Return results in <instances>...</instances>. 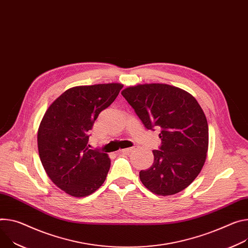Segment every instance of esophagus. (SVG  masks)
<instances>
[{
    "label": "esophagus",
    "mask_w": 248,
    "mask_h": 248,
    "mask_svg": "<svg viewBox=\"0 0 248 248\" xmlns=\"http://www.w3.org/2000/svg\"><path fill=\"white\" fill-rule=\"evenodd\" d=\"M131 150H132L131 148H124V149H121L120 152L123 153V154H127V153H129Z\"/></svg>",
    "instance_id": "1"
}]
</instances>
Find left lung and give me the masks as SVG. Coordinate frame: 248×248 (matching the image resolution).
Listing matches in <instances>:
<instances>
[{"mask_svg":"<svg viewBox=\"0 0 248 248\" xmlns=\"http://www.w3.org/2000/svg\"><path fill=\"white\" fill-rule=\"evenodd\" d=\"M122 95L147 129L161 128V146L152 151L153 164L140 172V181L159 196L183 191L207 158L209 127L204 110L191 94L167 84L130 86Z\"/></svg>","mask_w":248,"mask_h":248,"instance_id":"left-lung-1","label":"left lung"}]
</instances>
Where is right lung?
Segmentation results:
<instances>
[{
	"instance_id": "obj_1",
	"label": "right lung",
	"mask_w": 248,
	"mask_h": 248,
	"mask_svg": "<svg viewBox=\"0 0 248 248\" xmlns=\"http://www.w3.org/2000/svg\"><path fill=\"white\" fill-rule=\"evenodd\" d=\"M123 87L108 83L70 88L44 114L37 131L39 158L51 181L66 194L87 197L105 182L110 159L89 148V132Z\"/></svg>"
}]
</instances>
